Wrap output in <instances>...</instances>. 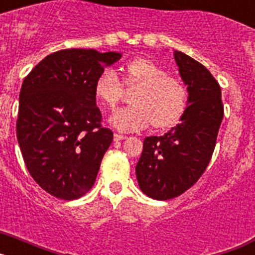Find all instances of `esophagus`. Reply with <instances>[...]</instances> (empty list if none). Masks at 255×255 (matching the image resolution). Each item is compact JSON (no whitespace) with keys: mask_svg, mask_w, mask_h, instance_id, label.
Wrapping results in <instances>:
<instances>
[{"mask_svg":"<svg viewBox=\"0 0 255 255\" xmlns=\"http://www.w3.org/2000/svg\"><path fill=\"white\" fill-rule=\"evenodd\" d=\"M114 139H115V140H124V139H126V135H123V134H117V132H116V134H115L114 135Z\"/></svg>","mask_w":255,"mask_h":255,"instance_id":"obj_1","label":"esophagus"}]
</instances>
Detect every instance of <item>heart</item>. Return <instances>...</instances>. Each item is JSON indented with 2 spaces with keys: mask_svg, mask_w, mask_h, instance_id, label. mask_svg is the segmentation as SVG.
<instances>
[{
  "mask_svg": "<svg viewBox=\"0 0 255 255\" xmlns=\"http://www.w3.org/2000/svg\"><path fill=\"white\" fill-rule=\"evenodd\" d=\"M121 82L112 70H103L94 82V96L107 108H115L124 89L132 91L131 106L117 110L110 121L115 128L132 131L147 128L157 130L176 125L188 108L189 94L185 84L149 58L138 57L120 67Z\"/></svg>",
  "mask_w": 255,
  "mask_h": 255,
  "instance_id": "heart-1",
  "label": "heart"
}]
</instances>
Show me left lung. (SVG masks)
I'll use <instances>...</instances> for the list:
<instances>
[{
	"mask_svg": "<svg viewBox=\"0 0 255 255\" xmlns=\"http://www.w3.org/2000/svg\"><path fill=\"white\" fill-rule=\"evenodd\" d=\"M173 56L188 85V108L170 131L144 139L135 168L139 188L157 200L179 197L199 180L212 158L224 119L220 84L208 69L180 51Z\"/></svg>",
	"mask_w": 255,
	"mask_h": 255,
	"instance_id": "8db88e82",
	"label": "left lung"
}]
</instances>
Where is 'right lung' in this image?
<instances>
[{
    "label": "right lung",
    "instance_id": "1",
    "mask_svg": "<svg viewBox=\"0 0 255 255\" xmlns=\"http://www.w3.org/2000/svg\"><path fill=\"white\" fill-rule=\"evenodd\" d=\"M119 52L61 49L28 74L19 96L16 136L30 176L48 194L83 197L96 181L114 132L103 128L94 82Z\"/></svg>",
    "mask_w": 255,
    "mask_h": 255
}]
</instances>
